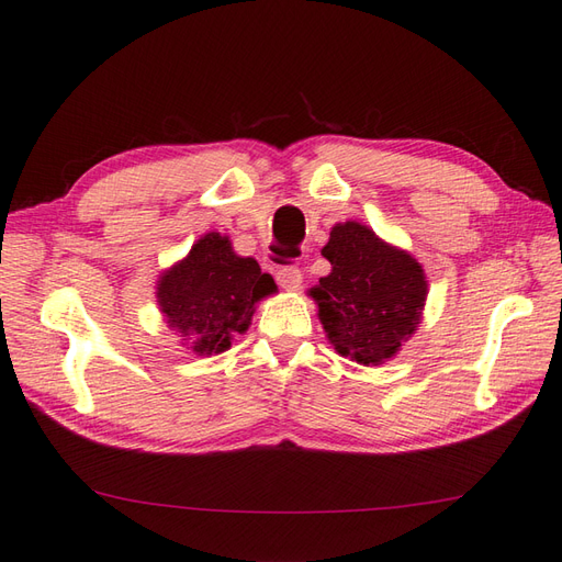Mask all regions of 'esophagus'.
<instances>
[{
    "label": "esophagus",
    "instance_id": "1",
    "mask_svg": "<svg viewBox=\"0 0 562 562\" xmlns=\"http://www.w3.org/2000/svg\"><path fill=\"white\" fill-rule=\"evenodd\" d=\"M301 282H304V276H301V270L296 266H284L278 270V284L284 292H299Z\"/></svg>",
    "mask_w": 562,
    "mask_h": 562
}]
</instances>
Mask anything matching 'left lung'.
Returning <instances> with one entry per match:
<instances>
[{
	"label": "left lung",
	"mask_w": 562,
	"mask_h": 562,
	"mask_svg": "<svg viewBox=\"0 0 562 562\" xmlns=\"http://www.w3.org/2000/svg\"><path fill=\"white\" fill-rule=\"evenodd\" d=\"M321 254L333 270L308 296L327 341L361 366L390 361L423 321L427 278L418 258L356 221L329 229Z\"/></svg>",
	"instance_id": "1"
}]
</instances>
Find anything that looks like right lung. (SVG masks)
<instances>
[{
  "instance_id": "right-lung-1",
  "label": "right lung",
  "mask_w": 562,
  "mask_h": 562,
  "mask_svg": "<svg viewBox=\"0 0 562 562\" xmlns=\"http://www.w3.org/2000/svg\"><path fill=\"white\" fill-rule=\"evenodd\" d=\"M278 284L251 256H239L221 233L201 235L182 261L161 272L156 282L158 311L180 337V347L196 356L229 349L244 335L261 299Z\"/></svg>"
}]
</instances>
